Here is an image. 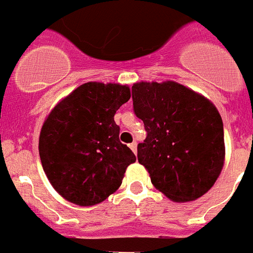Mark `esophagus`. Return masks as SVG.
Segmentation results:
<instances>
[{"instance_id": "obj_1", "label": "esophagus", "mask_w": 253, "mask_h": 253, "mask_svg": "<svg viewBox=\"0 0 253 253\" xmlns=\"http://www.w3.org/2000/svg\"><path fill=\"white\" fill-rule=\"evenodd\" d=\"M129 147H130V149H132L133 153L136 154V153H137V142H136V141H134V142L130 143V145H129Z\"/></svg>"}]
</instances>
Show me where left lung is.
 <instances>
[{
	"mask_svg": "<svg viewBox=\"0 0 253 253\" xmlns=\"http://www.w3.org/2000/svg\"><path fill=\"white\" fill-rule=\"evenodd\" d=\"M132 99L147 133L137 158L153 185L176 203L205 195L225 161L223 123L215 106L172 81L134 84Z\"/></svg>",
	"mask_w": 253,
	"mask_h": 253,
	"instance_id": "obj_1",
	"label": "left lung"
}]
</instances>
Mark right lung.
<instances>
[{"label": "right lung", "instance_id": "right-lung-1", "mask_svg": "<svg viewBox=\"0 0 253 253\" xmlns=\"http://www.w3.org/2000/svg\"><path fill=\"white\" fill-rule=\"evenodd\" d=\"M128 86L87 82L50 111L39 137L44 172L60 195L80 207L102 203L121 185L136 155L120 142L116 111Z\"/></svg>", "mask_w": 253, "mask_h": 253}]
</instances>
